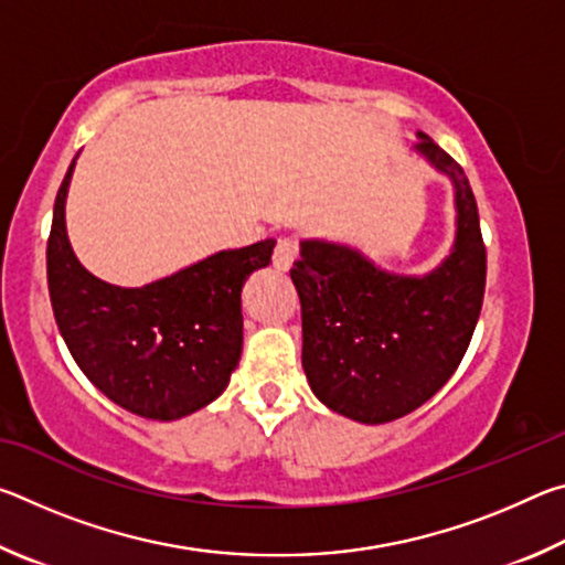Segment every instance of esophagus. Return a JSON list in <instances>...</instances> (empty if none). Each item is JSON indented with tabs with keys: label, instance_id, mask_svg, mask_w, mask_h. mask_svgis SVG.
<instances>
[{
	"label": "esophagus",
	"instance_id": "esophagus-1",
	"mask_svg": "<svg viewBox=\"0 0 565 565\" xmlns=\"http://www.w3.org/2000/svg\"><path fill=\"white\" fill-rule=\"evenodd\" d=\"M296 254H299V248H296V242L289 236H284L276 242L274 246V266L279 271H289L291 264L296 259Z\"/></svg>",
	"mask_w": 565,
	"mask_h": 565
}]
</instances>
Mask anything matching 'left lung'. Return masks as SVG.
<instances>
[{"label":"left lung","mask_w":565,"mask_h":565,"mask_svg":"<svg viewBox=\"0 0 565 565\" xmlns=\"http://www.w3.org/2000/svg\"><path fill=\"white\" fill-rule=\"evenodd\" d=\"M416 154L454 186L446 259L398 274L359 246L301 238L291 281L301 299V366L323 406L359 424H388L424 406L461 363L486 286V248L463 169L424 131Z\"/></svg>","instance_id":"8db88e82"}]
</instances>
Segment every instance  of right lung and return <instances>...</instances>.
<instances>
[{
  "instance_id": "add662e5",
  "label": "right lung",
  "mask_w": 565,
  "mask_h": 565,
  "mask_svg": "<svg viewBox=\"0 0 565 565\" xmlns=\"http://www.w3.org/2000/svg\"><path fill=\"white\" fill-rule=\"evenodd\" d=\"M70 171L54 202L46 279L56 327L94 386L151 420H177L224 394L244 343L242 289L276 242L216 252L145 286H117L76 259L66 234Z\"/></svg>"
}]
</instances>
